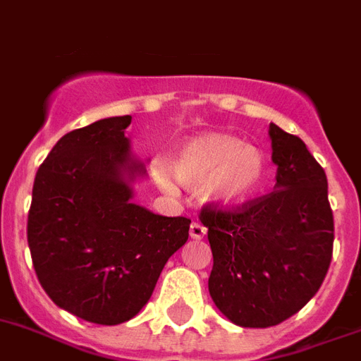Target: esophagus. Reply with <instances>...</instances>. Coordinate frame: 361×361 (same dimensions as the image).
Wrapping results in <instances>:
<instances>
[{
  "mask_svg": "<svg viewBox=\"0 0 361 361\" xmlns=\"http://www.w3.org/2000/svg\"><path fill=\"white\" fill-rule=\"evenodd\" d=\"M204 235H206V228L202 226L201 223H192V226H190V237L199 241V239H202Z\"/></svg>",
  "mask_w": 361,
  "mask_h": 361,
  "instance_id": "esophagus-1",
  "label": "esophagus"
}]
</instances>
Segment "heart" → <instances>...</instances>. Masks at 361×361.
I'll return each instance as SVG.
<instances>
[{
	"label": "heart",
	"instance_id": "b5f03b06",
	"mask_svg": "<svg viewBox=\"0 0 361 361\" xmlns=\"http://www.w3.org/2000/svg\"><path fill=\"white\" fill-rule=\"evenodd\" d=\"M171 171L186 186H204V195L212 204L235 208L259 192L267 177V160L261 151L248 147L241 138L206 133L188 138L178 147ZM151 175L162 192H175V184L162 166H153Z\"/></svg>",
	"mask_w": 361,
	"mask_h": 361
}]
</instances>
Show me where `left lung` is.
I'll use <instances>...</instances> for the list:
<instances>
[{"instance_id": "1", "label": "left lung", "mask_w": 361, "mask_h": 361, "mask_svg": "<svg viewBox=\"0 0 361 361\" xmlns=\"http://www.w3.org/2000/svg\"><path fill=\"white\" fill-rule=\"evenodd\" d=\"M270 195L230 212H201L214 269L208 290L239 327L267 329L312 300L327 276L334 243L327 175L300 137L270 124Z\"/></svg>"}]
</instances>
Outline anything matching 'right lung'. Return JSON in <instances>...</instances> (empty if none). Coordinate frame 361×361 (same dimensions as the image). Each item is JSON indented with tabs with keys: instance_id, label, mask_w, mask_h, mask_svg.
I'll use <instances>...</instances> for the list:
<instances>
[{
	"instance_id": "right-lung-1",
	"label": "right lung",
	"mask_w": 361,
	"mask_h": 361,
	"mask_svg": "<svg viewBox=\"0 0 361 361\" xmlns=\"http://www.w3.org/2000/svg\"><path fill=\"white\" fill-rule=\"evenodd\" d=\"M129 124V115L111 116L63 135L34 178L27 221L43 290L60 309L98 325H118L142 310L192 223L133 202L146 164L131 153Z\"/></svg>"
}]
</instances>
